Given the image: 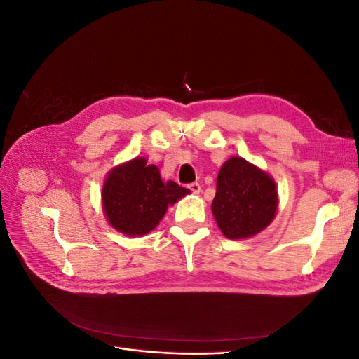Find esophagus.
<instances>
[{
	"mask_svg": "<svg viewBox=\"0 0 359 359\" xmlns=\"http://www.w3.org/2000/svg\"><path fill=\"white\" fill-rule=\"evenodd\" d=\"M189 189L193 191V193H201V186L198 182H191L189 184Z\"/></svg>",
	"mask_w": 359,
	"mask_h": 359,
	"instance_id": "esophagus-1",
	"label": "esophagus"
}]
</instances>
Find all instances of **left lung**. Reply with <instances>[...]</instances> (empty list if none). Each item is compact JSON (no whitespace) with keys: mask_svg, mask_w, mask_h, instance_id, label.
Masks as SVG:
<instances>
[{"mask_svg":"<svg viewBox=\"0 0 359 359\" xmlns=\"http://www.w3.org/2000/svg\"><path fill=\"white\" fill-rule=\"evenodd\" d=\"M276 182L241 157H232L217 177L211 210L224 236L243 240L264 231L277 211Z\"/></svg>","mask_w":359,"mask_h":359,"instance_id":"1","label":"left lung"}]
</instances>
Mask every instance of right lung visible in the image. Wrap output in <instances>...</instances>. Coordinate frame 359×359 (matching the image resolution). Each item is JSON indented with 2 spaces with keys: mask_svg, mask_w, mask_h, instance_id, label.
<instances>
[{
  "mask_svg": "<svg viewBox=\"0 0 359 359\" xmlns=\"http://www.w3.org/2000/svg\"><path fill=\"white\" fill-rule=\"evenodd\" d=\"M190 193L177 182H163L160 170L135 158L115 168L103 186V210L118 232L139 236L151 232L165 215L168 206Z\"/></svg>",
  "mask_w": 359,
  "mask_h": 359,
  "instance_id": "right-lung-1",
  "label": "right lung"
}]
</instances>
